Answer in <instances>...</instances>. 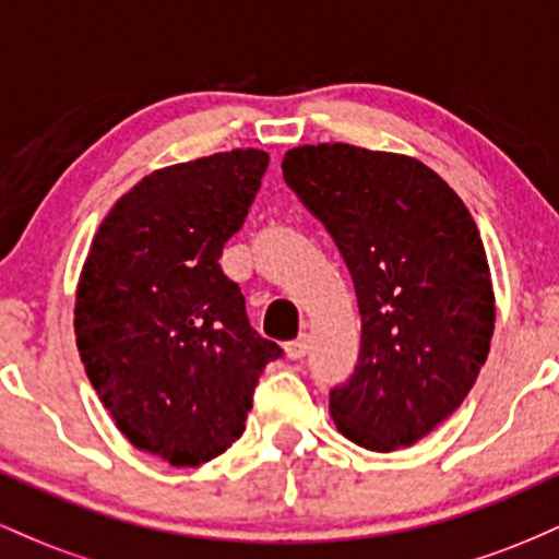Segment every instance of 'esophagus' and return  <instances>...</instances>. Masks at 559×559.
Instances as JSON below:
<instances>
[{
	"instance_id": "obj_1",
	"label": "esophagus",
	"mask_w": 559,
	"mask_h": 559,
	"mask_svg": "<svg viewBox=\"0 0 559 559\" xmlns=\"http://www.w3.org/2000/svg\"><path fill=\"white\" fill-rule=\"evenodd\" d=\"M307 349H310V336H307V333H301V336L286 344V355L292 357V360H301V357L307 355Z\"/></svg>"
}]
</instances>
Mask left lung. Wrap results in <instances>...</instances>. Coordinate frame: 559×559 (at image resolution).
Masks as SVG:
<instances>
[{"mask_svg": "<svg viewBox=\"0 0 559 559\" xmlns=\"http://www.w3.org/2000/svg\"><path fill=\"white\" fill-rule=\"evenodd\" d=\"M281 168L329 228L360 305V357L331 391V418L370 452L415 444L489 357L497 307L476 221L418 157L333 141L294 146Z\"/></svg>", "mask_w": 559, "mask_h": 559, "instance_id": "8db88e82", "label": "left lung"}]
</instances>
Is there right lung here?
Wrapping results in <instances>:
<instances>
[{"label":"right lung","instance_id":"1","mask_svg":"<svg viewBox=\"0 0 559 559\" xmlns=\"http://www.w3.org/2000/svg\"><path fill=\"white\" fill-rule=\"evenodd\" d=\"M267 159L230 150L150 173L112 204L83 262L73 325L88 381L118 431L173 467L239 439L260 373L281 357L217 265Z\"/></svg>","mask_w":559,"mask_h":559}]
</instances>
